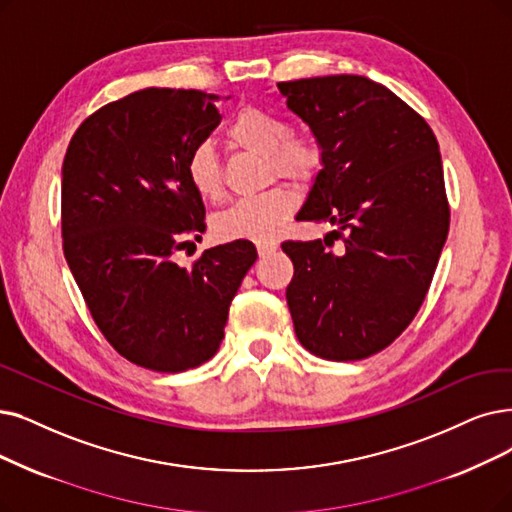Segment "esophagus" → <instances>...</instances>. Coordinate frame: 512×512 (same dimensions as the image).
<instances>
[{"instance_id": "obj_1", "label": "esophagus", "mask_w": 512, "mask_h": 512, "mask_svg": "<svg viewBox=\"0 0 512 512\" xmlns=\"http://www.w3.org/2000/svg\"><path fill=\"white\" fill-rule=\"evenodd\" d=\"M277 248H279V243H277V241H273V239H262V241H256V250H258V256H260V258H267V256H271L273 252H277Z\"/></svg>"}]
</instances>
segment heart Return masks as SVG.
<instances>
[{"instance_id": "obj_1", "label": "heart", "mask_w": 512, "mask_h": 512, "mask_svg": "<svg viewBox=\"0 0 512 512\" xmlns=\"http://www.w3.org/2000/svg\"><path fill=\"white\" fill-rule=\"evenodd\" d=\"M227 134L239 149L267 159L271 178L277 176L290 182H304L321 166V151L317 142L306 136H288V124L271 111L258 107L241 109L233 117ZM187 178L201 199H222V170L208 142L191 151L187 159ZM294 208V193L275 187L260 195L235 201L229 210H224L216 218L214 229L220 239H269L279 231Z\"/></svg>"}]
</instances>
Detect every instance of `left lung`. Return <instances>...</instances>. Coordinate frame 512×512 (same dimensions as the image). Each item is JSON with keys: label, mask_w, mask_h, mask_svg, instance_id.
<instances>
[{"label": "left lung", "mask_w": 512, "mask_h": 512, "mask_svg": "<svg viewBox=\"0 0 512 512\" xmlns=\"http://www.w3.org/2000/svg\"><path fill=\"white\" fill-rule=\"evenodd\" d=\"M311 128L321 170L298 220L330 222L334 255L315 241H283L294 262L285 290L306 351L357 361L386 349L422 306L449 231L439 142L382 84L327 75L277 84Z\"/></svg>", "instance_id": "obj_1"}]
</instances>
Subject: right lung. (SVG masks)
<instances>
[{
  "mask_svg": "<svg viewBox=\"0 0 512 512\" xmlns=\"http://www.w3.org/2000/svg\"><path fill=\"white\" fill-rule=\"evenodd\" d=\"M218 96L145 88L109 102L73 134L63 161V250L113 349L153 372L212 359L229 306L256 262L237 239L191 269L174 254L206 231L187 159L220 124Z\"/></svg>",
  "mask_w": 512,
  "mask_h": 512,
  "instance_id": "right-lung-1",
  "label": "right lung"
}]
</instances>
